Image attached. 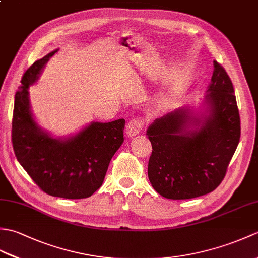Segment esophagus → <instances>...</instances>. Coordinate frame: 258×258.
Here are the masks:
<instances>
[{
    "label": "esophagus",
    "instance_id": "esophagus-1",
    "mask_svg": "<svg viewBox=\"0 0 258 258\" xmlns=\"http://www.w3.org/2000/svg\"><path fill=\"white\" fill-rule=\"evenodd\" d=\"M142 130V120L140 118H134L130 120L126 125L125 128V134L128 136V138H134V136L138 135Z\"/></svg>",
    "mask_w": 258,
    "mask_h": 258
}]
</instances>
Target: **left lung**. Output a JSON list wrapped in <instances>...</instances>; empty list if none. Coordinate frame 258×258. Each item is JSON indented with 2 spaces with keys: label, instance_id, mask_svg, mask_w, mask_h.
I'll list each match as a JSON object with an SVG mask.
<instances>
[{
  "label": "left lung",
  "instance_id": "left-lung-1",
  "mask_svg": "<svg viewBox=\"0 0 258 258\" xmlns=\"http://www.w3.org/2000/svg\"><path fill=\"white\" fill-rule=\"evenodd\" d=\"M152 143L149 178L169 200L211 193L225 177L240 138L232 81L221 64L214 71L201 106H184L156 118L146 131Z\"/></svg>",
  "mask_w": 258,
  "mask_h": 258
}]
</instances>
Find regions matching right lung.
I'll use <instances>...</instances> for the list:
<instances>
[{
    "mask_svg": "<svg viewBox=\"0 0 258 258\" xmlns=\"http://www.w3.org/2000/svg\"><path fill=\"white\" fill-rule=\"evenodd\" d=\"M57 51L33 63L21 80L14 100L13 149L22 167L46 194L69 200L86 199L101 187L109 162L123 144L125 119L91 122L65 138H55L37 124L29 89Z\"/></svg>",
    "mask_w": 258,
    "mask_h": 258,
    "instance_id": "obj_1",
    "label": "right lung"
}]
</instances>
